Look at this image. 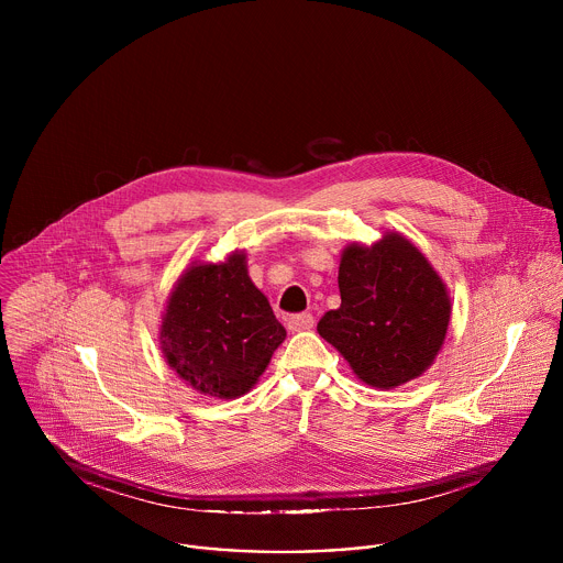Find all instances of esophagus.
Instances as JSON below:
<instances>
[{
  "label": "esophagus",
  "instance_id": "1",
  "mask_svg": "<svg viewBox=\"0 0 563 563\" xmlns=\"http://www.w3.org/2000/svg\"><path fill=\"white\" fill-rule=\"evenodd\" d=\"M287 328L291 332H302V330H311L313 328V316L309 311L302 313H294L287 318Z\"/></svg>",
  "mask_w": 563,
  "mask_h": 563
}]
</instances>
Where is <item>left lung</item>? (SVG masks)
Returning a JSON list of instances; mask_svg holds the SVG:
<instances>
[{
    "mask_svg": "<svg viewBox=\"0 0 563 563\" xmlns=\"http://www.w3.org/2000/svg\"><path fill=\"white\" fill-rule=\"evenodd\" d=\"M339 289L341 307L318 320V334L361 380L389 389L432 365L448 332L450 298L410 240L387 233L369 250L350 245Z\"/></svg>",
    "mask_w": 563,
    "mask_h": 563,
    "instance_id": "1",
    "label": "left lung"
}]
</instances>
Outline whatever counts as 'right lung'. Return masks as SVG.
Wrapping results in <instances>:
<instances>
[{
  "label": "right lung",
  "mask_w": 563,
  "mask_h": 563,
  "mask_svg": "<svg viewBox=\"0 0 563 563\" xmlns=\"http://www.w3.org/2000/svg\"><path fill=\"white\" fill-rule=\"evenodd\" d=\"M287 332L250 280L245 256L196 265L176 285L159 328L167 363L189 385L218 398L250 391Z\"/></svg>",
  "instance_id": "obj_1"
}]
</instances>
